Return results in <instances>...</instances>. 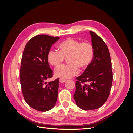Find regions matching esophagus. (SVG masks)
Listing matches in <instances>:
<instances>
[{
  "mask_svg": "<svg viewBox=\"0 0 133 133\" xmlns=\"http://www.w3.org/2000/svg\"><path fill=\"white\" fill-rule=\"evenodd\" d=\"M65 81H66L65 79H62V78L59 79V82H60V83H63L65 82Z\"/></svg>",
  "mask_w": 133,
  "mask_h": 133,
  "instance_id": "1",
  "label": "esophagus"
}]
</instances>
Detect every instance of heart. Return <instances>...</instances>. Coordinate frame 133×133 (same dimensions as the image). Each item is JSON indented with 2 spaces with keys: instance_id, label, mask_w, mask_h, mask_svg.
<instances>
[{
  "instance_id": "1",
  "label": "heart",
  "mask_w": 133,
  "mask_h": 133,
  "mask_svg": "<svg viewBox=\"0 0 133 133\" xmlns=\"http://www.w3.org/2000/svg\"><path fill=\"white\" fill-rule=\"evenodd\" d=\"M58 49L59 51L50 49L47 54V59L52 66H58L67 58L69 64L60 66L55 70V76L64 79L78 75L79 68L86 69L94 59V49L90 43L81 42L70 38L60 43Z\"/></svg>"
}]
</instances>
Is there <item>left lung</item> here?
<instances>
[{"mask_svg": "<svg viewBox=\"0 0 133 133\" xmlns=\"http://www.w3.org/2000/svg\"><path fill=\"white\" fill-rule=\"evenodd\" d=\"M94 57L91 64L76 78L73 95L76 104L83 110L98 109L105 103L112 82L110 55L103 40L90 31ZM87 82L88 84H85Z\"/></svg>", "mask_w": 133, "mask_h": 133, "instance_id": "obj_1", "label": "left lung"}]
</instances>
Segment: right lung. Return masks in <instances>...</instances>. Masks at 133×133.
I'll list each match as a JSON object with an SVG mask.
<instances>
[{
	"instance_id": "add662e5",
	"label": "right lung",
	"mask_w": 133,
	"mask_h": 133,
	"mask_svg": "<svg viewBox=\"0 0 133 133\" xmlns=\"http://www.w3.org/2000/svg\"><path fill=\"white\" fill-rule=\"evenodd\" d=\"M58 37L38 35L32 38L24 48L20 69L23 95L26 103L40 111L53 108L57 102L59 79L47 83L53 76L47 54Z\"/></svg>"
}]
</instances>
